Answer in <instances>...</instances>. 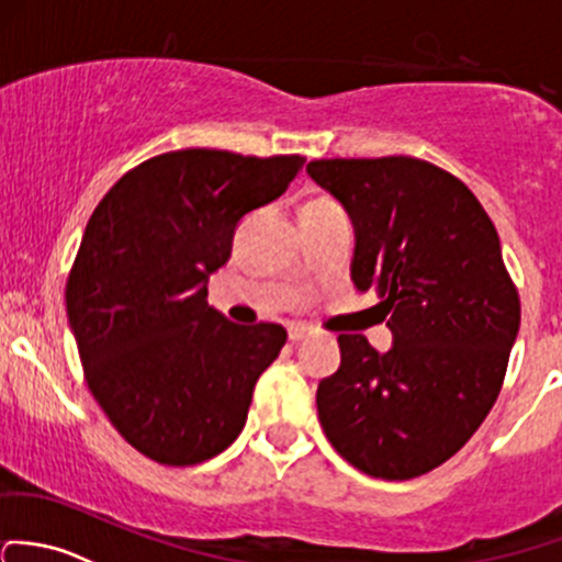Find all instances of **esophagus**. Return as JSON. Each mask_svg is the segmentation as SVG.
Listing matches in <instances>:
<instances>
[{
  "mask_svg": "<svg viewBox=\"0 0 562 562\" xmlns=\"http://www.w3.org/2000/svg\"><path fill=\"white\" fill-rule=\"evenodd\" d=\"M310 336H312V330L304 328V326H291V328H288V339H291L293 345H299V341L310 339Z\"/></svg>",
  "mask_w": 562,
  "mask_h": 562,
  "instance_id": "obj_1",
  "label": "esophagus"
}]
</instances>
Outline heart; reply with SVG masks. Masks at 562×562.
Here are the masks:
<instances>
[{"instance_id": "b5f03b06", "label": "heart", "mask_w": 562, "mask_h": 562, "mask_svg": "<svg viewBox=\"0 0 562 562\" xmlns=\"http://www.w3.org/2000/svg\"><path fill=\"white\" fill-rule=\"evenodd\" d=\"M336 202H330L326 196H317V199H310V202L304 204V210H336Z\"/></svg>"}]
</instances>
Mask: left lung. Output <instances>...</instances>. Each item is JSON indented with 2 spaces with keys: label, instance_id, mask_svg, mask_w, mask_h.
<instances>
[{
  "label": "left lung",
  "instance_id": "obj_1",
  "mask_svg": "<svg viewBox=\"0 0 562 562\" xmlns=\"http://www.w3.org/2000/svg\"><path fill=\"white\" fill-rule=\"evenodd\" d=\"M356 228L352 282L374 291L393 347L339 334L317 385L334 450L376 480H415L474 436L504 385L519 296L498 232L458 177L409 156L306 167Z\"/></svg>",
  "mask_w": 562,
  "mask_h": 562
}]
</instances>
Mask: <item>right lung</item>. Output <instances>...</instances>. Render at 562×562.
I'll return each mask as SVG.
<instances>
[{
    "instance_id": "add662e5",
    "label": "right lung",
    "mask_w": 562,
    "mask_h": 562,
    "mask_svg": "<svg viewBox=\"0 0 562 562\" xmlns=\"http://www.w3.org/2000/svg\"><path fill=\"white\" fill-rule=\"evenodd\" d=\"M304 156L164 153L104 193L67 280V315L93 398L164 465H196L241 434L280 356L277 323L236 326L206 304L239 221L285 193Z\"/></svg>"
}]
</instances>
